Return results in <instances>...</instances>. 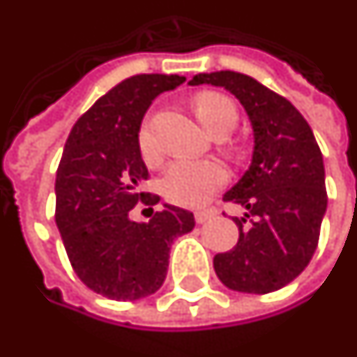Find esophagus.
<instances>
[{
  "instance_id": "34e87169",
  "label": "esophagus",
  "mask_w": 357,
  "mask_h": 357,
  "mask_svg": "<svg viewBox=\"0 0 357 357\" xmlns=\"http://www.w3.org/2000/svg\"><path fill=\"white\" fill-rule=\"evenodd\" d=\"M214 214H216V211H214V208H206V211H197V213H195L197 224H203V222L211 220Z\"/></svg>"
}]
</instances>
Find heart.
<instances>
[{"label":"heart","mask_w":357,"mask_h":357,"mask_svg":"<svg viewBox=\"0 0 357 357\" xmlns=\"http://www.w3.org/2000/svg\"><path fill=\"white\" fill-rule=\"evenodd\" d=\"M193 109L199 121L213 135L230 133L238 121L236 104L220 92L206 91L197 94L193 100ZM139 149L143 158L149 164L160 160V151L154 141L151 127L143 126L139 131ZM228 179V174L220 162L216 160H191L179 158L172 162L162 178V193L172 203L181 206H197L203 204L216 189H220Z\"/></svg>","instance_id":"1"}]
</instances>
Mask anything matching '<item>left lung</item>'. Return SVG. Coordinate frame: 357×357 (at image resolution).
I'll return each instance as SVG.
<instances>
[{
    "instance_id": "obj_1",
    "label": "left lung",
    "mask_w": 357,
    "mask_h": 357,
    "mask_svg": "<svg viewBox=\"0 0 357 357\" xmlns=\"http://www.w3.org/2000/svg\"><path fill=\"white\" fill-rule=\"evenodd\" d=\"M189 84L224 86L253 127L251 166L224 193V201L245 208L231 218L239 239L214 257L216 276L236 291L280 290L309 265L326 213L325 166L313 131L290 100L249 75L199 73Z\"/></svg>"
}]
</instances>
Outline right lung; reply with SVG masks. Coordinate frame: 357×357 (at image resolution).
Segmentation results:
<instances>
[{
  "instance_id": "add662e5",
  "label": "right lung",
  "mask_w": 357,
  "mask_h": 357,
  "mask_svg": "<svg viewBox=\"0 0 357 357\" xmlns=\"http://www.w3.org/2000/svg\"><path fill=\"white\" fill-rule=\"evenodd\" d=\"M185 81L179 75H135L116 84L84 112L69 133L56 174V224L77 276L109 300L133 301L160 288L170 245L195 228L193 213L174 204L149 222H133L149 178L141 121L153 100Z\"/></svg>"
}]
</instances>
